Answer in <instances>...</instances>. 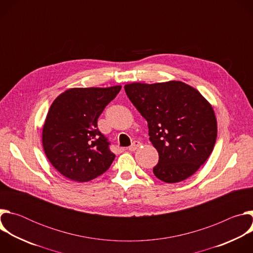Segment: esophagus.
I'll return each mask as SVG.
<instances>
[{
    "label": "esophagus",
    "instance_id": "34e87169",
    "mask_svg": "<svg viewBox=\"0 0 253 253\" xmlns=\"http://www.w3.org/2000/svg\"><path fill=\"white\" fill-rule=\"evenodd\" d=\"M140 145H141V143L139 141H133V143L129 146V150L130 151H135L138 147H140Z\"/></svg>",
    "mask_w": 253,
    "mask_h": 253
}]
</instances>
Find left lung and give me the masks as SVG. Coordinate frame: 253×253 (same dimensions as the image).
<instances>
[{
    "mask_svg": "<svg viewBox=\"0 0 253 253\" xmlns=\"http://www.w3.org/2000/svg\"><path fill=\"white\" fill-rule=\"evenodd\" d=\"M124 89L146 119L149 140L158 151L154 175L166 183L193 175L211 154L217 137V122L209 102L180 81L131 83Z\"/></svg>",
    "mask_w": 253,
    "mask_h": 253,
    "instance_id": "left-lung-1",
    "label": "left lung"
}]
</instances>
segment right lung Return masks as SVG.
I'll list each match as a JSON object with an SVG mask.
<instances>
[{"mask_svg":"<svg viewBox=\"0 0 253 253\" xmlns=\"http://www.w3.org/2000/svg\"><path fill=\"white\" fill-rule=\"evenodd\" d=\"M121 86L72 88L52 103L42 133L45 154L66 178L86 182L109 169L115 154L97 128L105 107Z\"/></svg>","mask_w":253,"mask_h":253,"instance_id":"add662e5","label":"right lung"}]
</instances>
